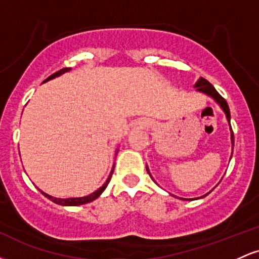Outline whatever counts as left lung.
<instances>
[{"label":"left lung","mask_w":259,"mask_h":259,"mask_svg":"<svg viewBox=\"0 0 259 259\" xmlns=\"http://www.w3.org/2000/svg\"><path fill=\"white\" fill-rule=\"evenodd\" d=\"M195 89H197L198 92H202V94L207 95V96H209V97H212V99L214 100L219 106H221V108L223 109V112L225 113V117H227V120H228V123H229V127H230L231 147L234 148V133H233V129H231V125H230V109H229V106H228L227 101H225L221 96V95H219V92L215 90L214 86H213L209 81H208V80H206L204 78H200V79L197 80V82H196V84H195ZM231 156H233V152H231ZM230 159H231V157H230ZM146 170H147V173L150 174V177L152 178V175H151L150 170H148L147 165H146ZM152 180H153V178H152ZM154 183H156V181H154ZM208 194H209V192H208ZM208 194L201 196V198L204 197V196H207ZM180 200H194V198H181L180 197Z\"/></svg>","instance_id":"8db88e82"}]
</instances>
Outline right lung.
Masks as SVG:
<instances>
[{
	"instance_id": "1",
	"label": "right lung",
	"mask_w": 259,
	"mask_h": 259,
	"mask_svg": "<svg viewBox=\"0 0 259 259\" xmlns=\"http://www.w3.org/2000/svg\"><path fill=\"white\" fill-rule=\"evenodd\" d=\"M70 69H72V68H63V69L58 70L57 73L52 74L51 76H49V78H47L46 80H45L44 82H46V81H49V80H52V79L57 78V76H61L62 74H64V73L69 72ZM117 153H118V151H117ZM117 153H115V154H117ZM113 170H114V165H113V169H112L111 174H109L108 179L106 180V183L103 184V185L101 186L100 189H97L96 191H95V192H92V194L88 195V196H84V197L58 198V197H53V196L49 195V194H46V192H44V191H41V190H40V191L42 192V195L46 196V197L49 198V200H51L52 202H55V203H57V204H61V206H80V204H85V203H89V202H92V201H94V200H96L97 197H100V195L102 194L103 191H105V190H106V187H107V185H108L109 180H111V177H112V174H113Z\"/></svg>"
}]
</instances>
